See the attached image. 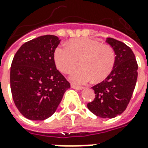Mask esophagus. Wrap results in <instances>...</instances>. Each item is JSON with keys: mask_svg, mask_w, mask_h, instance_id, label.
Wrapping results in <instances>:
<instances>
[{"mask_svg": "<svg viewBox=\"0 0 148 148\" xmlns=\"http://www.w3.org/2000/svg\"><path fill=\"white\" fill-rule=\"evenodd\" d=\"M71 88H73V89H75V90H83V87L82 86H74V85H71Z\"/></svg>", "mask_w": 148, "mask_h": 148, "instance_id": "obj_1", "label": "esophagus"}]
</instances>
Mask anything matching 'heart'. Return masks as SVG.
Returning <instances> with one entry per match:
<instances>
[{"mask_svg":"<svg viewBox=\"0 0 148 148\" xmlns=\"http://www.w3.org/2000/svg\"><path fill=\"white\" fill-rule=\"evenodd\" d=\"M56 67L63 74H69L72 82L83 85L93 79L99 82L108 77L115 63V53L111 47L89 38L72 39L69 46L62 45L55 50Z\"/></svg>","mask_w":148,"mask_h":148,"instance_id":"1","label":"heart"}]
</instances>
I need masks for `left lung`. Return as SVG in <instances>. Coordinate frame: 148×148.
Here are the masks:
<instances>
[{"label": "left lung", "instance_id": "obj_1", "mask_svg": "<svg viewBox=\"0 0 148 148\" xmlns=\"http://www.w3.org/2000/svg\"><path fill=\"white\" fill-rule=\"evenodd\" d=\"M115 52L112 72L101 83L92 87L95 98L88 103L91 112L101 118H113L126 109L132 96L138 76V65L132 49L119 40L107 38Z\"/></svg>", "mask_w": 148, "mask_h": 148}]
</instances>
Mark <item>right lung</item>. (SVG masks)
I'll return each mask as SVG.
<instances>
[{
	"label": "right lung",
	"instance_id": "add662e5",
	"mask_svg": "<svg viewBox=\"0 0 148 148\" xmlns=\"http://www.w3.org/2000/svg\"><path fill=\"white\" fill-rule=\"evenodd\" d=\"M55 36L32 39L16 53L10 71L12 95L18 110L32 121H43L55 113L65 92L71 87L56 69Z\"/></svg>",
	"mask_w": 148,
	"mask_h": 148
}]
</instances>
